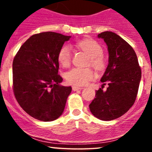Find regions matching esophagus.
I'll return each instance as SVG.
<instances>
[{"label": "esophagus", "instance_id": "obj_1", "mask_svg": "<svg viewBox=\"0 0 152 152\" xmlns=\"http://www.w3.org/2000/svg\"><path fill=\"white\" fill-rule=\"evenodd\" d=\"M80 89H81V88H80V87H78V86H72V90L74 91H78V90H80Z\"/></svg>", "mask_w": 152, "mask_h": 152}]
</instances>
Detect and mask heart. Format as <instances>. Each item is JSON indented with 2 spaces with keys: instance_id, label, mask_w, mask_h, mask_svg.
<instances>
[{
  "instance_id": "1",
  "label": "heart",
  "mask_w": 152,
  "mask_h": 152,
  "mask_svg": "<svg viewBox=\"0 0 152 152\" xmlns=\"http://www.w3.org/2000/svg\"><path fill=\"white\" fill-rule=\"evenodd\" d=\"M76 46L84 50L91 57V64L96 70L103 71L106 67V62L102 55L104 53L102 46L93 39H84L78 41ZM72 59V51L71 48L64 46L61 48L58 54V61L63 67H69ZM96 76L95 72L91 69L74 68L66 73V79L68 83L76 86H84L88 81H92Z\"/></svg>"
}]
</instances>
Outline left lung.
<instances>
[{"mask_svg":"<svg viewBox=\"0 0 152 152\" xmlns=\"http://www.w3.org/2000/svg\"><path fill=\"white\" fill-rule=\"evenodd\" d=\"M109 50V64L101 81L109 87L96 91V98L89 104L91 112L103 121L116 119L134 105L142 77L135 51L115 33L105 31L98 35Z\"/></svg>","mask_w":152,"mask_h":152,"instance_id":"1","label":"left lung"}]
</instances>
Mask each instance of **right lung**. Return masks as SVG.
<instances>
[{
	"mask_svg": "<svg viewBox=\"0 0 152 152\" xmlns=\"http://www.w3.org/2000/svg\"><path fill=\"white\" fill-rule=\"evenodd\" d=\"M71 36L43 32L31 36L13 61V90L17 102L30 116L51 121L62 114L71 86H61L58 54Z\"/></svg>",
	"mask_w": 152,
	"mask_h": 152,
	"instance_id": "add662e5",
	"label": "right lung"
}]
</instances>
